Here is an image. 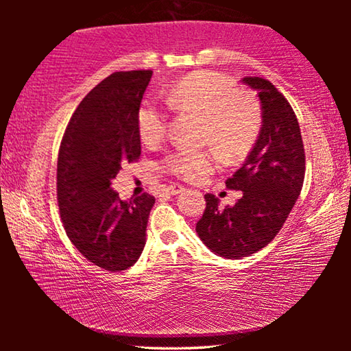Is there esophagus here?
Masks as SVG:
<instances>
[{
  "label": "esophagus",
  "instance_id": "esophagus-1",
  "mask_svg": "<svg viewBox=\"0 0 351 351\" xmlns=\"http://www.w3.org/2000/svg\"><path fill=\"white\" fill-rule=\"evenodd\" d=\"M182 190H184L182 186H169L167 189H165V192L170 195H178V193H181Z\"/></svg>",
  "mask_w": 351,
  "mask_h": 351
}]
</instances>
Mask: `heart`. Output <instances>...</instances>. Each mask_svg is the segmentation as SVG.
Returning a JSON list of instances; mask_svg holds the SVG:
<instances>
[{"label": "heart", "mask_w": 351, "mask_h": 351, "mask_svg": "<svg viewBox=\"0 0 351 351\" xmlns=\"http://www.w3.org/2000/svg\"><path fill=\"white\" fill-rule=\"evenodd\" d=\"M176 110L204 117V144H212L226 158L245 154L257 139L261 117L252 100L241 97L240 88L228 77L215 73H197L176 83L169 94ZM141 139L158 144L167 132V116L154 102L147 100L138 111ZM210 152L180 148L164 159L162 167L184 181H195L215 167Z\"/></svg>", "instance_id": "1"}]
</instances>
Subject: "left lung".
I'll return each instance as SVG.
<instances>
[{
	"mask_svg": "<svg viewBox=\"0 0 351 351\" xmlns=\"http://www.w3.org/2000/svg\"><path fill=\"white\" fill-rule=\"evenodd\" d=\"M257 91L261 128L245 164L226 181L241 190L235 206L219 207L207 193L206 210L197 223L201 241L213 254L239 260L263 249L282 229L299 198L305 178V152L299 122L282 93L269 80L245 77Z\"/></svg>",
	"mask_w": 351,
	"mask_h": 351,
	"instance_id": "1",
	"label": "left lung"
}]
</instances>
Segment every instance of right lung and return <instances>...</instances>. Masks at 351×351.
I'll return each mask as SVG.
<instances>
[{
  "mask_svg": "<svg viewBox=\"0 0 351 351\" xmlns=\"http://www.w3.org/2000/svg\"><path fill=\"white\" fill-rule=\"evenodd\" d=\"M153 71L114 73L86 94L62 139L57 201L66 235L99 268L133 266L145 246L148 193L122 201L110 189L122 164L138 161V111Z\"/></svg>",
  "mask_w": 351,
  "mask_h": 351,
  "instance_id": "1",
  "label": "right lung"
}]
</instances>
